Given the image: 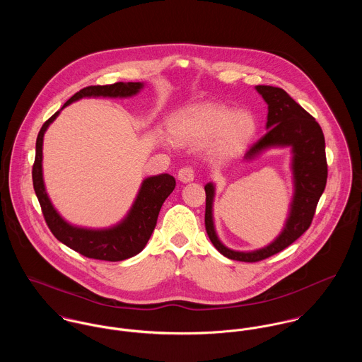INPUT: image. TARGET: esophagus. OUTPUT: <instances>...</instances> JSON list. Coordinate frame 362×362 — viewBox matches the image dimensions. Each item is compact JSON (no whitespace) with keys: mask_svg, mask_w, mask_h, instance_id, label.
Returning a JSON list of instances; mask_svg holds the SVG:
<instances>
[{"mask_svg":"<svg viewBox=\"0 0 362 362\" xmlns=\"http://www.w3.org/2000/svg\"><path fill=\"white\" fill-rule=\"evenodd\" d=\"M194 178H195V170L189 165H185L178 171V180L181 182H191L194 181Z\"/></svg>","mask_w":362,"mask_h":362,"instance_id":"34e87169","label":"esophagus"}]
</instances>
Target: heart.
I'll use <instances>...</instances> for the list:
<instances>
[{
  "instance_id": "heart-1",
  "label": "heart",
  "mask_w": 362,
  "mask_h": 362,
  "mask_svg": "<svg viewBox=\"0 0 362 362\" xmlns=\"http://www.w3.org/2000/svg\"><path fill=\"white\" fill-rule=\"evenodd\" d=\"M171 132L182 142L205 144L214 139V155L226 158L238 155L254 138L257 119L248 111L234 112L226 105L197 104L175 114Z\"/></svg>"
}]
</instances>
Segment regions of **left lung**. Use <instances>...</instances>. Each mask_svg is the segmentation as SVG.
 <instances>
[{
    "instance_id": "left-lung-1",
    "label": "left lung",
    "mask_w": 362,
    "mask_h": 362,
    "mask_svg": "<svg viewBox=\"0 0 362 362\" xmlns=\"http://www.w3.org/2000/svg\"><path fill=\"white\" fill-rule=\"evenodd\" d=\"M259 95L267 103V132L245 153L252 160L270 148H291L294 197L290 213L280 235L267 247L251 252L233 251L221 244L213 224L214 185H205L206 210L205 227L214 248L226 258L241 262H259L269 258L298 240L310 228L316 205L322 197L327 180V163L325 153V136L320 125L300 104L280 88L258 85Z\"/></svg>"
}]
</instances>
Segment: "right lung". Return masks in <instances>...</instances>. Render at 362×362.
Segmentation results:
<instances>
[{
  "mask_svg": "<svg viewBox=\"0 0 362 362\" xmlns=\"http://www.w3.org/2000/svg\"><path fill=\"white\" fill-rule=\"evenodd\" d=\"M142 88L144 83L141 82H117L104 86H88L75 93L62 108L82 98H131ZM58 114L59 111L43 124L37 135L36 157L32 170L33 188L49 228L58 241L86 258L118 262L138 255L145 248L155 230L157 216L164 201L175 188L174 177L170 174H158L144 180L131 210L125 218L114 227L92 230L66 223L54 209L46 192L42 167L43 136Z\"/></svg>",
  "mask_w": 362,
  "mask_h": 362,
  "instance_id": "obj_1",
  "label": "right lung"
}]
</instances>
